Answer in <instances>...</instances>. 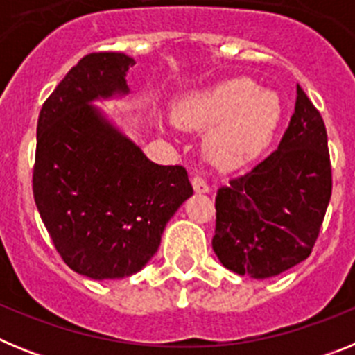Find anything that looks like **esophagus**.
<instances>
[{
  "instance_id": "34e87169",
  "label": "esophagus",
  "mask_w": 355,
  "mask_h": 355,
  "mask_svg": "<svg viewBox=\"0 0 355 355\" xmlns=\"http://www.w3.org/2000/svg\"><path fill=\"white\" fill-rule=\"evenodd\" d=\"M192 187L197 193H208L209 192V187L206 183V180L202 175H193L192 178Z\"/></svg>"
}]
</instances>
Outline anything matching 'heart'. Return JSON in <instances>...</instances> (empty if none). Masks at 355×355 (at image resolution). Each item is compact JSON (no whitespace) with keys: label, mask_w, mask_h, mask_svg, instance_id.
<instances>
[{"label":"heart","mask_w":355,"mask_h":355,"mask_svg":"<svg viewBox=\"0 0 355 355\" xmlns=\"http://www.w3.org/2000/svg\"><path fill=\"white\" fill-rule=\"evenodd\" d=\"M283 115L275 92L259 90L249 78H234L192 97L181 117L199 128L216 126L208 137V155L220 165H238L261 153Z\"/></svg>","instance_id":"1"}]
</instances>
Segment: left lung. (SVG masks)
<instances>
[{
    "label": "left lung",
    "instance_id": "left-lung-1",
    "mask_svg": "<svg viewBox=\"0 0 355 355\" xmlns=\"http://www.w3.org/2000/svg\"><path fill=\"white\" fill-rule=\"evenodd\" d=\"M331 192L324 119L297 87L295 112L277 149L218 188L213 250L234 274H281L311 254Z\"/></svg>",
    "mask_w": 355,
    "mask_h": 355
}]
</instances>
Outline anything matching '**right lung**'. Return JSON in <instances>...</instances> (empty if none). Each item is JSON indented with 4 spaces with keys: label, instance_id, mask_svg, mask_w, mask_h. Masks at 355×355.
Returning <instances> with one entry per match:
<instances>
[{
    "label": "right lung",
    "instance_id": "right-lung-1",
    "mask_svg": "<svg viewBox=\"0 0 355 355\" xmlns=\"http://www.w3.org/2000/svg\"><path fill=\"white\" fill-rule=\"evenodd\" d=\"M135 60L83 56L46 99L37 122L33 199L56 252L92 279L137 274L193 193L187 168L156 165L90 101L126 94Z\"/></svg>",
    "mask_w": 355,
    "mask_h": 355
}]
</instances>
